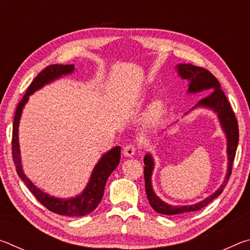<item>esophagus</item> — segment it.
Wrapping results in <instances>:
<instances>
[{
    "label": "esophagus",
    "mask_w": 250,
    "mask_h": 250,
    "mask_svg": "<svg viewBox=\"0 0 250 250\" xmlns=\"http://www.w3.org/2000/svg\"><path fill=\"white\" fill-rule=\"evenodd\" d=\"M135 150H137V147H135L133 145H129V146H125L124 154H125V156L131 158V156H133L135 154Z\"/></svg>",
    "instance_id": "34e87169"
}]
</instances>
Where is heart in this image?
Masks as SVG:
<instances>
[{
    "instance_id": "heart-1",
    "label": "heart",
    "mask_w": 250,
    "mask_h": 250,
    "mask_svg": "<svg viewBox=\"0 0 250 250\" xmlns=\"http://www.w3.org/2000/svg\"><path fill=\"white\" fill-rule=\"evenodd\" d=\"M161 108H162V105H161V104L159 103V101H156V103H154L153 104H152L151 110H150V115L152 117H155L160 112Z\"/></svg>"
}]
</instances>
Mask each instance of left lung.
Returning a JSON list of instances; mask_svg holds the SVG:
<instances>
[{
    "instance_id": "1",
    "label": "left lung",
    "mask_w": 250,
    "mask_h": 250,
    "mask_svg": "<svg viewBox=\"0 0 250 250\" xmlns=\"http://www.w3.org/2000/svg\"><path fill=\"white\" fill-rule=\"evenodd\" d=\"M177 73L182 79H186L188 83V94H196V92H201L203 90H211L208 95L204 98L198 101L196 107H205L209 108L217 113V117L219 121H221V125L226 134L227 139V155H228V167H227V174L225 180H224L223 184L221 185L216 192L211 194L205 200L196 203L193 205H184V206H173L170 204H167L161 198L155 195V193L152 188L151 177H152V171L154 167L153 158L151 154H146L145 162V182H146V192L147 200H149L150 205L152 206L156 213L163 214V215H177V214H184L189 213V211L200 210L203 207L208 205L209 203L214 200V198L218 197L221 195L222 192L225 188L229 176L231 174L232 168V162H234L237 146H238V122L235 117V113L232 111L229 103L226 98L224 91L221 89V84L217 78L215 77L213 74H210L208 70L202 67L194 66L191 64H179L176 66Z\"/></svg>"
}]
</instances>
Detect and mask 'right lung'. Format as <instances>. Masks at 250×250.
Listing matches in <instances>:
<instances>
[{"label": "right lung", "instance_id": "right-lung-1", "mask_svg": "<svg viewBox=\"0 0 250 250\" xmlns=\"http://www.w3.org/2000/svg\"><path fill=\"white\" fill-rule=\"evenodd\" d=\"M75 70L74 65H50L46 67L41 73L36 76L32 83L27 88L26 94L23 96L22 100L16 108L14 121H13V133H12V155L19 176L22 179L29 191L33 193V195L37 198L42 205H44L46 208L49 209L53 213L69 217H78L84 216V215L91 213L96 209V207L101 201L104 196V189L105 186L109 175L112 171L118 167L120 162V146H115L113 149L104 153L101 159L96 164V167L92 170L90 180L88 182L86 188L83 189L80 195L62 200V198H56L54 196H49L48 194L41 191L34 185L31 180L25 175L21 163V154H20V145H19V125L20 119L22 116V111L24 105L28 101V97L33 92L39 90L40 88L45 86L46 83L54 82L55 79H58L62 76L71 74Z\"/></svg>", "mask_w": 250, "mask_h": 250}]
</instances>
